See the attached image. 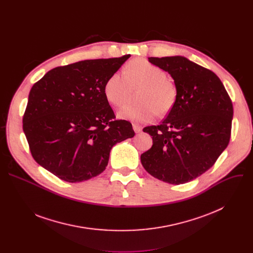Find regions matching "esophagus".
Masks as SVG:
<instances>
[{"label":"esophagus","instance_id":"esophagus-1","mask_svg":"<svg viewBox=\"0 0 253 253\" xmlns=\"http://www.w3.org/2000/svg\"><path fill=\"white\" fill-rule=\"evenodd\" d=\"M133 129L136 133H140L142 131V126L139 124H133Z\"/></svg>","mask_w":253,"mask_h":253}]
</instances>
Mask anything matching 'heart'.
<instances>
[{
    "label": "heart",
    "mask_w": 253,
    "mask_h": 253,
    "mask_svg": "<svg viewBox=\"0 0 253 253\" xmlns=\"http://www.w3.org/2000/svg\"><path fill=\"white\" fill-rule=\"evenodd\" d=\"M130 86H142L139 93L140 104H128L118 111L121 119L146 123L157 114L164 115L174 107L178 90L175 83L167 78L160 67L144 59H134L124 68V73L115 72L104 85L106 99L115 106H121L127 100Z\"/></svg>",
    "instance_id": "1"
}]
</instances>
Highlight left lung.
<instances>
[{
    "mask_svg": "<svg viewBox=\"0 0 253 253\" xmlns=\"http://www.w3.org/2000/svg\"><path fill=\"white\" fill-rule=\"evenodd\" d=\"M148 60L168 72L178 96L160 125L143 129L152 136L153 145L141 154V163L161 181L183 184L211 168L227 147L232 102L215 73L187 58Z\"/></svg>",
    "mask_w": 253,
    "mask_h": 253,
    "instance_id": "obj_1",
    "label": "left lung"
}]
</instances>
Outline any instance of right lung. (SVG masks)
<instances>
[{"label":"right lung","instance_id":"right-lung-1","mask_svg":"<svg viewBox=\"0 0 253 253\" xmlns=\"http://www.w3.org/2000/svg\"><path fill=\"white\" fill-rule=\"evenodd\" d=\"M130 58L85 60L50 70L32 87L23 130L33 158L64 181L102 173L115 144L135 133L115 115L104 85Z\"/></svg>","mask_w":253,"mask_h":253}]
</instances>
